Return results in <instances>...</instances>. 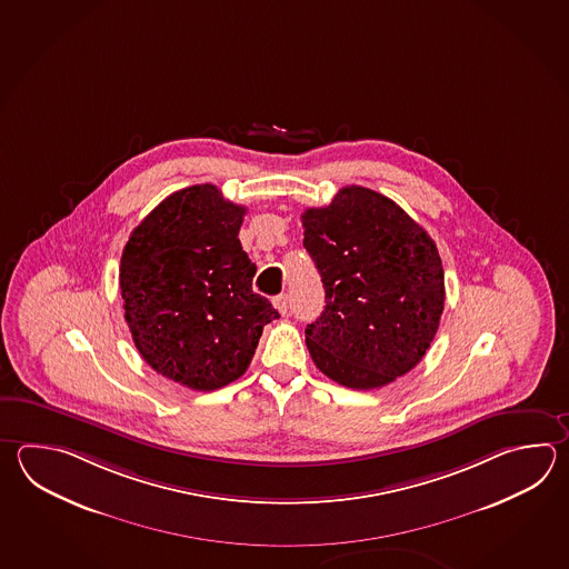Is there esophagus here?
<instances>
[{
    "label": "esophagus",
    "mask_w": 569,
    "mask_h": 569,
    "mask_svg": "<svg viewBox=\"0 0 569 569\" xmlns=\"http://www.w3.org/2000/svg\"><path fill=\"white\" fill-rule=\"evenodd\" d=\"M273 306L278 308L279 313L288 312V293H279L273 298Z\"/></svg>",
    "instance_id": "esophagus-1"
}]
</instances>
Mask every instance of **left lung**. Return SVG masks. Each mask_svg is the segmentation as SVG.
Returning a JSON list of instances; mask_svg holds the SVG:
<instances>
[{"label": "left lung", "instance_id": "8db88e82", "mask_svg": "<svg viewBox=\"0 0 569 569\" xmlns=\"http://www.w3.org/2000/svg\"><path fill=\"white\" fill-rule=\"evenodd\" d=\"M325 312L306 326L313 365L350 389H377L423 359L443 312V267L428 232L391 198L345 186L302 214Z\"/></svg>", "mask_w": 569, "mask_h": 569}]
</instances>
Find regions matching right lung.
<instances>
[{"label":"right lung","mask_w":569,"mask_h":569,"mask_svg":"<svg viewBox=\"0 0 569 569\" xmlns=\"http://www.w3.org/2000/svg\"><path fill=\"white\" fill-rule=\"evenodd\" d=\"M244 207L214 184L163 198L129 234L119 288L141 359L194 391L237 381L263 326L279 318L253 291L256 263L239 241Z\"/></svg>","instance_id":"1"}]
</instances>
